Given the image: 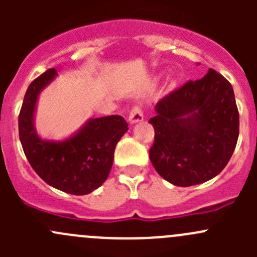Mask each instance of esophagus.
<instances>
[{
    "mask_svg": "<svg viewBox=\"0 0 257 257\" xmlns=\"http://www.w3.org/2000/svg\"><path fill=\"white\" fill-rule=\"evenodd\" d=\"M144 119V114L142 108L139 105H136V107L132 108L131 113H129V123L134 124L138 123V121H142Z\"/></svg>",
    "mask_w": 257,
    "mask_h": 257,
    "instance_id": "esophagus-1",
    "label": "esophagus"
}]
</instances>
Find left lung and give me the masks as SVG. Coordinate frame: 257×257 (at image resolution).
I'll list each match as a JSON object with an SVG mask.
<instances>
[{
  "instance_id": "8db88e82",
  "label": "left lung",
  "mask_w": 257,
  "mask_h": 257,
  "mask_svg": "<svg viewBox=\"0 0 257 257\" xmlns=\"http://www.w3.org/2000/svg\"><path fill=\"white\" fill-rule=\"evenodd\" d=\"M153 167L177 186H191L216 177L229 163L239 138L234 89L210 68L201 79L188 80L155 105Z\"/></svg>"
}]
</instances>
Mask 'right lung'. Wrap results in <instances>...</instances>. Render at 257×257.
Masks as SVG:
<instances>
[{"mask_svg": "<svg viewBox=\"0 0 257 257\" xmlns=\"http://www.w3.org/2000/svg\"><path fill=\"white\" fill-rule=\"evenodd\" d=\"M57 71L47 69L27 88L18 115V132L23 152L41 179L53 188L73 195H85L99 188L109 175L115 145L128 131L120 115L90 119L64 142L43 141L33 125L36 102L41 90Z\"/></svg>", "mask_w": 257, "mask_h": 257, "instance_id": "add662e5", "label": "right lung"}]
</instances>
